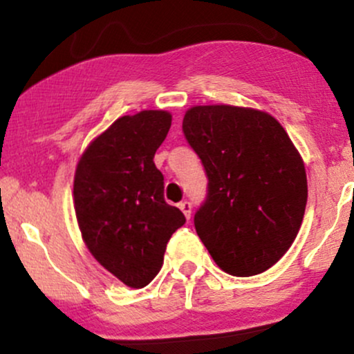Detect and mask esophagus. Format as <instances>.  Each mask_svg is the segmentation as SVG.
Masks as SVG:
<instances>
[{
    "instance_id": "esophagus-1",
    "label": "esophagus",
    "mask_w": 354,
    "mask_h": 354,
    "mask_svg": "<svg viewBox=\"0 0 354 354\" xmlns=\"http://www.w3.org/2000/svg\"><path fill=\"white\" fill-rule=\"evenodd\" d=\"M180 209L183 211V213H185V216L189 219V216H191V203L189 201H181L180 203Z\"/></svg>"
}]
</instances>
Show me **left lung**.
I'll return each instance as SVG.
<instances>
[{
	"label": "left lung",
	"mask_w": 354,
	"mask_h": 354,
	"mask_svg": "<svg viewBox=\"0 0 354 354\" xmlns=\"http://www.w3.org/2000/svg\"><path fill=\"white\" fill-rule=\"evenodd\" d=\"M183 133L208 176L194 214L198 236L226 273H263L290 250L304 216L298 149L271 115L230 104L189 108Z\"/></svg>",
	"instance_id": "8db88e82"
}]
</instances>
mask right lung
<instances>
[{"label":"right lung","mask_w":354,"mask_h":354,"mask_svg":"<svg viewBox=\"0 0 354 354\" xmlns=\"http://www.w3.org/2000/svg\"><path fill=\"white\" fill-rule=\"evenodd\" d=\"M171 115L146 109L121 116L91 141L75 173V211L81 236L101 266L129 288L151 283L166 245L186 218L165 201L154 153Z\"/></svg>","instance_id":"1"}]
</instances>
